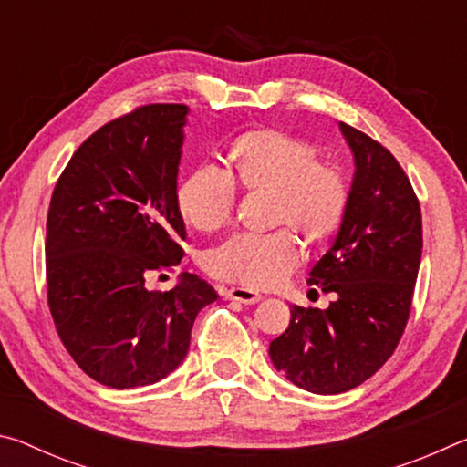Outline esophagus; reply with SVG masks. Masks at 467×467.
Here are the masks:
<instances>
[{
  "mask_svg": "<svg viewBox=\"0 0 467 467\" xmlns=\"http://www.w3.org/2000/svg\"><path fill=\"white\" fill-rule=\"evenodd\" d=\"M224 298H231V300H239L243 305H255L262 300V295L255 290H249V288H243V286H233V288H226L224 290Z\"/></svg>",
  "mask_w": 467,
  "mask_h": 467,
  "instance_id": "34e87169",
  "label": "esophagus"
}]
</instances>
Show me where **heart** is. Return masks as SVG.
<instances>
[{
	"label": "heart",
	"instance_id": "1",
	"mask_svg": "<svg viewBox=\"0 0 467 467\" xmlns=\"http://www.w3.org/2000/svg\"><path fill=\"white\" fill-rule=\"evenodd\" d=\"M228 172L193 171L177 192V210L197 233H216L233 223L236 187L267 193V233H243L205 253L203 267L214 278L244 288H272L295 270L300 234L309 247H323L339 233L350 208V185L319 148L296 133L262 128L243 133L226 150ZM293 230L290 232L289 228Z\"/></svg>",
	"mask_w": 467,
	"mask_h": 467
}]
</instances>
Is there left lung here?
Here are the masks:
<instances>
[{"label":"left lung","instance_id":"obj_1","mask_svg":"<svg viewBox=\"0 0 467 467\" xmlns=\"http://www.w3.org/2000/svg\"><path fill=\"white\" fill-rule=\"evenodd\" d=\"M357 161L350 208L336 243L309 274L331 295L326 311L290 309L270 357L300 389H354L398 348L412 311L422 255L420 202L395 156L365 131L339 123Z\"/></svg>","mask_w":467,"mask_h":467}]
</instances>
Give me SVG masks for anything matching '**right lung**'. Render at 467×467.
Here are the masks:
<instances>
[{"instance_id":"right-lung-1","label":"right lung","mask_w":467,"mask_h":467,"mask_svg":"<svg viewBox=\"0 0 467 467\" xmlns=\"http://www.w3.org/2000/svg\"><path fill=\"white\" fill-rule=\"evenodd\" d=\"M187 107L152 102L99 128L69 158L47 214V303L61 344L115 389L152 385L185 358L218 295L195 274L148 290L183 259L177 171Z\"/></svg>"}]
</instances>
